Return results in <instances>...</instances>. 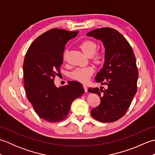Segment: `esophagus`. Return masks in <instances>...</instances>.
Instances as JSON below:
<instances>
[{
  "label": "esophagus",
  "instance_id": "esophagus-1",
  "mask_svg": "<svg viewBox=\"0 0 155 155\" xmlns=\"http://www.w3.org/2000/svg\"><path fill=\"white\" fill-rule=\"evenodd\" d=\"M83 87H84V91H85V92H86V93H87V92H88V87H87V85H85V84H84V85H83Z\"/></svg>",
  "mask_w": 155,
  "mask_h": 155
}]
</instances>
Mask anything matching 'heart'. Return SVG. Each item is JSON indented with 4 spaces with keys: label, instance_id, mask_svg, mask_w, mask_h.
Here are the masks:
<instances>
[{
    "label": "heart",
    "instance_id": "1",
    "mask_svg": "<svg viewBox=\"0 0 155 155\" xmlns=\"http://www.w3.org/2000/svg\"><path fill=\"white\" fill-rule=\"evenodd\" d=\"M97 45L95 42L91 40H84L80 44V48L85 54L91 56L96 51ZM94 60L95 62L99 63L104 58V53L103 52H98L94 55ZM94 69L93 67H84L76 68L72 72L71 77L74 80L86 83L90 79L92 74H93Z\"/></svg>",
    "mask_w": 155,
    "mask_h": 155
}]
</instances>
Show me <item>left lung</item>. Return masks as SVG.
I'll use <instances>...</instances> for the list:
<instances>
[{
	"label": "left lung",
	"mask_w": 155,
	"mask_h": 155,
	"mask_svg": "<svg viewBox=\"0 0 155 155\" xmlns=\"http://www.w3.org/2000/svg\"><path fill=\"white\" fill-rule=\"evenodd\" d=\"M87 35L103 43L104 63L95 81L107 86L104 90L88 88L89 93H96L101 98L100 104L91 113L98 121L112 123L124 116L137 93L139 72L136 58L127 39L115 29L97 28Z\"/></svg>",
	"instance_id": "8db88e82"
}]
</instances>
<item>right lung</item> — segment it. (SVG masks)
I'll list each match as a JSON object with an SVG mask.
<instances>
[{
	"mask_svg": "<svg viewBox=\"0 0 155 155\" xmlns=\"http://www.w3.org/2000/svg\"><path fill=\"white\" fill-rule=\"evenodd\" d=\"M78 32L51 29L36 38L25 55L23 72L27 98L38 117L51 123L64 120L73 101L84 93L77 81H68L61 87L54 83L60 73L65 45Z\"/></svg>",
	"mask_w": 155,
	"mask_h": 155,
	"instance_id": "right-lung-1",
	"label": "right lung"
}]
</instances>
